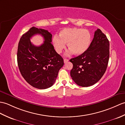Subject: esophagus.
<instances>
[{"label": "esophagus", "mask_w": 125, "mask_h": 125, "mask_svg": "<svg viewBox=\"0 0 125 125\" xmlns=\"http://www.w3.org/2000/svg\"><path fill=\"white\" fill-rule=\"evenodd\" d=\"M68 61H69L68 59H64V63H66V62H68Z\"/></svg>", "instance_id": "obj_1"}]
</instances>
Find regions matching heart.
Masks as SVG:
<instances>
[{
    "instance_id": "obj_1",
    "label": "heart",
    "mask_w": 125,
    "mask_h": 125,
    "mask_svg": "<svg viewBox=\"0 0 125 125\" xmlns=\"http://www.w3.org/2000/svg\"><path fill=\"white\" fill-rule=\"evenodd\" d=\"M92 42V35L90 32L83 29L72 28L64 29L60 32L59 37L54 36L53 43L58 53H62L65 48L67 43L70 49L67 54L73 53L80 55L88 50Z\"/></svg>"
}]
</instances>
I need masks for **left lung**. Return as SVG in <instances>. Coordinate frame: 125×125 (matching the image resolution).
<instances>
[{
  "instance_id": "1",
  "label": "left lung",
  "mask_w": 125,
  "mask_h": 125,
  "mask_svg": "<svg viewBox=\"0 0 125 125\" xmlns=\"http://www.w3.org/2000/svg\"><path fill=\"white\" fill-rule=\"evenodd\" d=\"M109 42L99 29L95 32L89 48L85 53L70 60L73 64L72 79L78 85L88 87L102 77L109 59Z\"/></svg>"
}]
</instances>
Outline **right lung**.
Returning <instances> with one entry per match:
<instances>
[{
  "label": "right lung",
  "instance_id": "1",
  "mask_svg": "<svg viewBox=\"0 0 125 125\" xmlns=\"http://www.w3.org/2000/svg\"><path fill=\"white\" fill-rule=\"evenodd\" d=\"M39 34L45 41L39 46L31 43L30 38ZM52 34L47 30L32 27L20 40L17 60L22 77L33 87L46 89L53 86L60 69L64 65L63 58L52 44Z\"/></svg>",
  "mask_w": 125,
  "mask_h": 125
}]
</instances>
